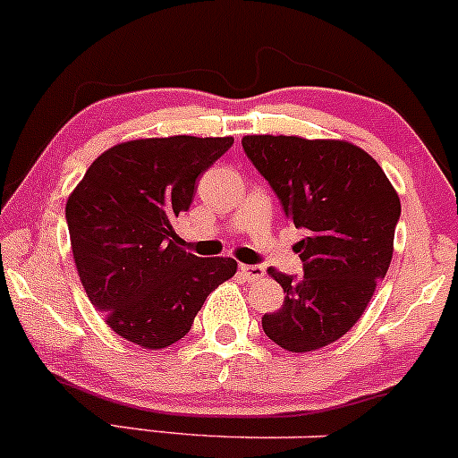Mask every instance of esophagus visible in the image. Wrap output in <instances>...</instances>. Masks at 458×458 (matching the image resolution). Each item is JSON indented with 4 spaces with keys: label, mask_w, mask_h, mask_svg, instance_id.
Wrapping results in <instances>:
<instances>
[{
    "label": "esophagus",
    "mask_w": 458,
    "mask_h": 458,
    "mask_svg": "<svg viewBox=\"0 0 458 458\" xmlns=\"http://www.w3.org/2000/svg\"><path fill=\"white\" fill-rule=\"evenodd\" d=\"M240 275L247 282H258V279H262L267 275V270H264V267H259V264H240Z\"/></svg>",
    "instance_id": "34e87169"
}]
</instances>
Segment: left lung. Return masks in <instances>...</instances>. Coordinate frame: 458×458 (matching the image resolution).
Masks as SVG:
<instances>
[{
	"instance_id": "8db88e82",
	"label": "left lung",
	"mask_w": 458,
	"mask_h": 458,
	"mask_svg": "<svg viewBox=\"0 0 458 458\" xmlns=\"http://www.w3.org/2000/svg\"><path fill=\"white\" fill-rule=\"evenodd\" d=\"M242 148L284 214L308 235L294 244L301 277L268 268L284 306L264 314V334L303 353L338 341L358 323L393 258L400 196L369 152L343 140L244 135Z\"/></svg>"
}]
</instances>
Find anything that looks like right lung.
I'll list each match as a JSON object with an SVG mask.
<instances>
[{
    "label": "right lung",
    "instance_id": "1",
    "mask_svg": "<svg viewBox=\"0 0 458 458\" xmlns=\"http://www.w3.org/2000/svg\"><path fill=\"white\" fill-rule=\"evenodd\" d=\"M233 137H150L105 150L67 199L78 277L113 332L164 349L190 332L211 290L238 270L231 258L179 247L172 220L188 211L196 179Z\"/></svg>",
    "mask_w": 458,
    "mask_h": 458
}]
</instances>
